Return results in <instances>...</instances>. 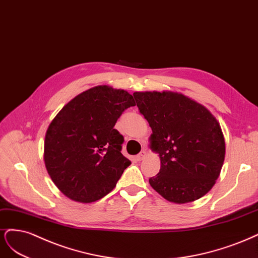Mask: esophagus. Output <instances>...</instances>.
<instances>
[{
    "label": "esophagus",
    "instance_id": "1",
    "mask_svg": "<svg viewBox=\"0 0 258 258\" xmlns=\"http://www.w3.org/2000/svg\"><path fill=\"white\" fill-rule=\"evenodd\" d=\"M146 155H147V151H146V150H143V151H141V152L136 156V159H137L138 161H141V160L145 159Z\"/></svg>",
    "mask_w": 258,
    "mask_h": 258
}]
</instances>
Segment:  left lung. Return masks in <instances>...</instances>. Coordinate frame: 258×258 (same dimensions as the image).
Listing matches in <instances>:
<instances>
[{
    "label": "left lung",
    "mask_w": 258,
    "mask_h": 258,
    "mask_svg": "<svg viewBox=\"0 0 258 258\" xmlns=\"http://www.w3.org/2000/svg\"><path fill=\"white\" fill-rule=\"evenodd\" d=\"M139 112L152 130L150 149L161 169L149 183L166 201L187 204L206 195L219 178L225 139L207 108L171 91L134 92Z\"/></svg>",
    "instance_id": "8db88e82"
}]
</instances>
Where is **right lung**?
<instances>
[{"label":"right lung","mask_w":258,"mask_h":258,"mask_svg":"<svg viewBox=\"0 0 258 258\" xmlns=\"http://www.w3.org/2000/svg\"><path fill=\"white\" fill-rule=\"evenodd\" d=\"M135 105L127 91L97 86L74 97L49 124L44 162L66 197L90 204L114 188L131 165L121 153L124 139L114 125Z\"/></svg>","instance_id":"add662e5"}]
</instances>
